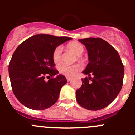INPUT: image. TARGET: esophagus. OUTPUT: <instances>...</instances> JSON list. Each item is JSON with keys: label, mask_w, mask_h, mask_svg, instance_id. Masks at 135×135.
<instances>
[{"label": "esophagus", "mask_w": 135, "mask_h": 135, "mask_svg": "<svg viewBox=\"0 0 135 135\" xmlns=\"http://www.w3.org/2000/svg\"><path fill=\"white\" fill-rule=\"evenodd\" d=\"M66 80H67L68 81H69L70 80H72V77H69V76H67V77H66Z\"/></svg>", "instance_id": "34e87169"}]
</instances>
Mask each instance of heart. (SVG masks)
Here are the masks:
<instances>
[{
    "label": "heart",
    "instance_id": "obj_1",
    "mask_svg": "<svg viewBox=\"0 0 135 135\" xmlns=\"http://www.w3.org/2000/svg\"><path fill=\"white\" fill-rule=\"evenodd\" d=\"M67 47L73 51L78 56H81L84 52V47L82 44L78 42H72L67 45ZM62 48L61 46L55 47L53 52L52 57L54 62L59 63L62 59ZM81 69V66L78 64L75 65H66L63 64L59 67V71L61 74L66 76H73Z\"/></svg>",
    "mask_w": 135,
    "mask_h": 135
}]
</instances>
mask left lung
Segmentation results:
<instances>
[{
	"mask_svg": "<svg viewBox=\"0 0 135 135\" xmlns=\"http://www.w3.org/2000/svg\"><path fill=\"white\" fill-rule=\"evenodd\" d=\"M78 41L88 50L89 62L83 73L89 77L81 79L82 85L76 91V100L87 110H101L121 91L124 66L118 51L103 39L88 38Z\"/></svg>",
	"mask_w": 135,
	"mask_h": 135,
	"instance_id": "left-lung-1",
	"label": "left lung"
}]
</instances>
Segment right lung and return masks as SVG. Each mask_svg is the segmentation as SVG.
<instances>
[{"label": "right lung", "instance_id": "1", "mask_svg": "<svg viewBox=\"0 0 135 135\" xmlns=\"http://www.w3.org/2000/svg\"><path fill=\"white\" fill-rule=\"evenodd\" d=\"M66 36L36 35L23 42L15 50L8 66L12 91L17 100L30 109L42 110L54 105L65 76H56L52 55L55 47L71 40ZM49 77L47 82L45 78Z\"/></svg>", "mask_w": 135, "mask_h": 135}]
</instances>
